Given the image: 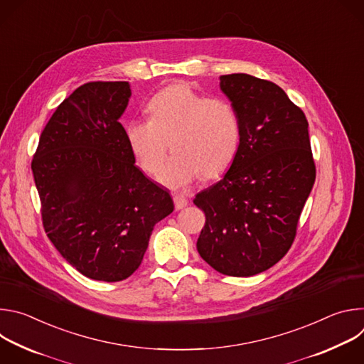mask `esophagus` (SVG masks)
Listing matches in <instances>:
<instances>
[{"mask_svg":"<svg viewBox=\"0 0 364 364\" xmlns=\"http://www.w3.org/2000/svg\"><path fill=\"white\" fill-rule=\"evenodd\" d=\"M173 200H174V205H176L177 210L184 209V207L188 204V200H187L186 196H183V194H174V196H173Z\"/></svg>","mask_w":364,"mask_h":364,"instance_id":"1","label":"esophagus"}]
</instances>
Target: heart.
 <instances>
[{
    "mask_svg": "<svg viewBox=\"0 0 364 364\" xmlns=\"http://www.w3.org/2000/svg\"><path fill=\"white\" fill-rule=\"evenodd\" d=\"M146 112L148 121L132 119L125 125V139L148 174L161 170L170 142L174 154L159 177L161 184L184 188L201 173L219 177L236 159L242 129L229 100L207 97L180 83L155 95Z\"/></svg>",
    "mask_w": 364,
    "mask_h": 364,
    "instance_id": "obj_1",
    "label": "heart"
}]
</instances>
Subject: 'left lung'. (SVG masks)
Masks as SVG:
<instances>
[{"label":"left lung","mask_w":364,"mask_h":364,"mask_svg":"<svg viewBox=\"0 0 364 364\" xmlns=\"http://www.w3.org/2000/svg\"><path fill=\"white\" fill-rule=\"evenodd\" d=\"M240 119V146L220 181L193 203L205 215L197 250L229 277L261 274L291 247L316 181L308 121L275 83L246 73L220 76Z\"/></svg>","instance_id":"obj_1"}]
</instances>
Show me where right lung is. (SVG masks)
I'll use <instances>...</instances> for the list:
<instances>
[{
    "label": "right lung",
    "instance_id": "add662e5",
    "mask_svg": "<svg viewBox=\"0 0 364 364\" xmlns=\"http://www.w3.org/2000/svg\"><path fill=\"white\" fill-rule=\"evenodd\" d=\"M128 82H90L51 115L31 163L44 230L82 275L131 277L154 226L174 210L167 188L135 166L119 118Z\"/></svg>",
    "mask_w": 364,
    "mask_h": 364
}]
</instances>
